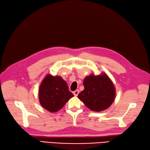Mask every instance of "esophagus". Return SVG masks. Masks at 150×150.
Instances as JSON below:
<instances>
[{
  "label": "esophagus",
  "mask_w": 150,
  "mask_h": 150,
  "mask_svg": "<svg viewBox=\"0 0 150 150\" xmlns=\"http://www.w3.org/2000/svg\"><path fill=\"white\" fill-rule=\"evenodd\" d=\"M79 93V90H78V89H76V90H75V91H74V96H78Z\"/></svg>",
  "instance_id": "esophagus-1"
}]
</instances>
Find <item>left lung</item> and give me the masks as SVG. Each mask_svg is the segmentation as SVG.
<instances>
[{
	"instance_id": "left-lung-1",
	"label": "left lung",
	"mask_w": 150,
	"mask_h": 150,
	"mask_svg": "<svg viewBox=\"0 0 150 150\" xmlns=\"http://www.w3.org/2000/svg\"><path fill=\"white\" fill-rule=\"evenodd\" d=\"M84 89L79 94L78 98L89 109L100 112L109 108L114 102L116 89L107 75L93 74L86 76L83 82Z\"/></svg>"
}]
</instances>
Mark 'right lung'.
Returning a JSON list of instances; mask_svg holds the SVG:
<instances>
[{"label":"right lung","mask_w":150,"mask_h":150,"mask_svg":"<svg viewBox=\"0 0 150 150\" xmlns=\"http://www.w3.org/2000/svg\"><path fill=\"white\" fill-rule=\"evenodd\" d=\"M74 96L68 90L67 83L60 76L47 75L39 88V101L44 109L51 112L61 109Z\"/></svg>","instance_id":"1"}]
</instances>
